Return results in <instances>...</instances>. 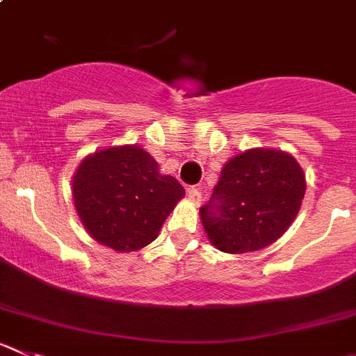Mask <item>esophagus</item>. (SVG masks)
Here are the masks:
<instances>
[{"label":"esophagus","instance_id":"34e87169","mask_svg":"<svg viewBox=\"0 0 356 356\" xmlns=\"http://www.w3.org/2000/svg\"><path fill=\"white\" fill-rule=\"evenodd\" d=\"M188 196H189V200H191V202L200 203V202H202V189H200L198 186H189Z\"/></svg>","mask_w":356,"mask_h":356}]
</instances>
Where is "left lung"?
Instances as JSON below:
<instances>
[{
  "instance_id": "obj_1",
  "label": "left lung",
  "mask_w": 356,
  "mask_h": 356,
  "mask_svg": "<svg viewBox=\"0 0 356 356\" xmlns=\"http://www.w3.org/2000/svg\"><path fill=\"white\" fill-rule=\"evenodd\" d=\"M305 191V174L291 154L245 151L224 165L212 196L200 209L203 227L219 250H259L287 231Z\"/></svg>"
}]
</instances>
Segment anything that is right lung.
Masks as SVG:
<instances>
[{"mask_svg":"<svg viewBox=\"0 0 356 356\" xmlns=\"http://www.w3.org/2000/svg\"><path fill=\"white\" fill-rule=\"evenodd\" d=\"M184 193L137 146L97 151L83 160L72 181L83 226L99 243L120 252L151 243Z\"/></svg>","mask_w":356,"mask_h":356,"instance_id":"add662e5","label":"right lung"}]
</instances>
